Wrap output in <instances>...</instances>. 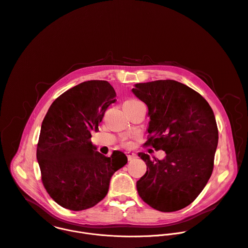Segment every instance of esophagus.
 I'll return each mask as SVG.
<instances>
[{"label": "esophagus", "mask_w": 248, "mask_h": 248, "mask_svg": "<svg viewBox=\"0 0 248 248\" xmlns=\"http://www.w3.org/2000/svg\"><path fill=\"white\" fill-rule=\"evenodd\" d=\"M126 156H127L128 160H132V159H134V158L137 157L136 154H135V153H132V152H127V153H126Z\"/></svg>", "instance_id": "1"}]
</instances>
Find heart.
Returning a JSON list of instances; mask_svg holds the SVG:
<instances>
[{
  "instance_id": "1",
  "label": "heart",
  "mask_w": 248,
  "mask_h": 248,
  "mask_svg": "<svg viewBox=\"0 0 248 248\" xmlns=\"http://www.w3.org/2000/svg\"><path fill=\"white\" fill-rule=\"evenodd\" d=\"M141 103L142 102L137 100V99H129V100L125 101L124 104H125V105H136V104H141Z\"/></svg>"
}]
</instances>
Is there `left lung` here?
I'll use <instances>...</instances> for the list:
<instances>
[{
	"instance_id": "left-lung-1",
	"label": "left lung",
	"mask_w": 248,
	"mask_h": 248,
	"mask_svg": "<svg viewBox=\"0 0 248 248\" xmlns=\"http://www.w3.org/2000/svg\"><path fill=\"white\" fill-rule=\"evenodd\" d=\"M132 93L148 106L146 145L162 150L163 159L145 153L147 172L137 191L152 208L176 212L187 207L210 180L218 143L213 109L197 92L175 80L135 84Z\"/></svg>"
}]
</instances>
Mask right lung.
Returning a JSON list of instances; mask_svg holds the SVG:
<instances>
[{
  "instance_id": "add662e5",
  "label": "right lung",
  "mask_w": 248,
  "mask_h": 248,
  "mask_svg": "<svg viewBox=\"0 0 248 248\" xmlns=\"http://www.w3.org/2000/svg\"><path fill=\"white\" fill-rule=\"evenodd\" d=\"M115 96L107 81H86L64 92L48 109L36 158L46 191L62 208L76 212L96 205L106 196L113 174L127 163L124 153L114 151L107 157L90 140Z\"/></svg>"
}]
</instances>
